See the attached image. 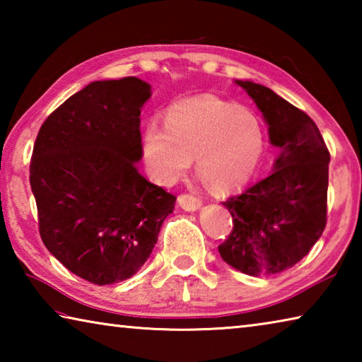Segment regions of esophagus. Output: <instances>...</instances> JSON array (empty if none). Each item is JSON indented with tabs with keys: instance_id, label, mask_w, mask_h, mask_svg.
<instances>
[{
	"instance_id": "esophagus-1",
	"label": "esophagus",
	"mask_w": 362,
	"mask_h": 362,
	"mask_svg": "<svg viewBox=\"0 0 362 362\" xmlns=\"http://www.w3.org/2000/svg\"><path fill=\"white\" fill-rule=\"evenodd\" d=\"M201 204H203V201H201L198 196L194 194H180L179 196V206L182 207L183 211H198Z\"/></svg>"
}]
</instances>
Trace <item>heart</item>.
<instances>
[{
    "mask_svg": "<svg viewBox=\"0 0 362 362\" xmlns=\"http://www.w3.org/2000/svg\"><path fill=\"white\" fill-rule=\"evenodd\" d=\"M142 150L158 182H175L194 158L196 170L207 185L216 192H231L257 173L265 136L252 112L216 95H199L173 103L166 124L150 121Z\"/></svg>",
    "mask_w": 362,
    "mask_h": 362,
    "instance_id": "1",
    "label": "heart"
}]
</instances>
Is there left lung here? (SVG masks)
Segmentation results:
<instances>
[{
    "instance_id": "left-lung-1",
    "label": "left lung",
    "mask_w": 362,
    "mask_h": 362,
    "mask_svg": "<svg viewBox=\"0 0 362 362\" xmlns=\"http://www.w3.org/2000/svg\"><path fill=\"white\" fill-rule=\"evenodd\" d=\"M252 97L279 156L273 173L223 201L233 217L218 252L249 276H273L300 262L327 223L330 155L315 121L272 89L236 81Z\"/></svg>"
}]
</instances>
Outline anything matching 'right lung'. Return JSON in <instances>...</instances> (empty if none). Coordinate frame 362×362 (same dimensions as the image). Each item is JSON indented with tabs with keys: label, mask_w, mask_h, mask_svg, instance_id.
I'll return each instance as SVG.
<instances>
[{
	"label": "right lung",
	"mask_w": 362,
	"mask_h": 362,
	"mask_svg": "<svg viewBox=\"0 0 362 362\" xmlns=\"http://www.w3.org/2000/svg\"><path fill=\"white\" fill-rule=\"evenodd\" d=\"M150 84L94 81L42 122L30 161L41 240L76 276L105 286L136 274L175 196L139 173Z\"/></svg>",
	"instance_id": "obj_1"
}]
</instances>
